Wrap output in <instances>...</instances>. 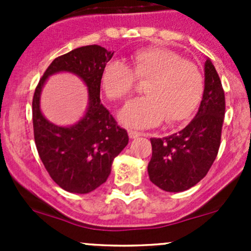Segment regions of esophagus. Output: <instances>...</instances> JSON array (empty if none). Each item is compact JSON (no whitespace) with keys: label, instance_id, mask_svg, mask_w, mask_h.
I'll list each match as a JSON object with an SVG mask.
<instances>
[{"label":"esophagus","instance_id":"1","mask_svg":"<svg viewBox=\"0 0 251 251\" xmlns=\"http://www.w3.org/2000/svg\"><path fill=\"white\" fill-rule=\"evenodd\" d=\"M143 135V133L141 132H137V131H133V130H128V136H130V138H132V140H135V138L140 137V136Z\"/></svg>","mask_w":251,"mask_h":251}]
</instances>
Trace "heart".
I'll return each instance as SVG.
<instances>
[{
	"instance_id": "obj_1",
	"label": "heart",
	"mask_w": 251,
	"mask_h": 251,
	"mask_svg": "<svg viewBox=\"0 0 251 251\" xmlns=\"http://www.w3.org/2000/svg\"><path fill=\"white\" fill-rule=\"evenodd\" d=\"M136 78L147 81L144 97L128 102L120 110L126 126L147 128L187 120L198 108L204 93V76L193 62L164 47H147L130 55V65L114 59L104 65L100 85L111 100H121L135 90Z\"/></svg>"
}]
</instances>
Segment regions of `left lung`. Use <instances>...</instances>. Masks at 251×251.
I'll list each match as a JSON object with an SVG mask.
<instances>
[{
	"label": "left lung",
	"mask_w": 251,
	"mask_h": 251,
	"mask_svg": "<svg viewBox=\"0 0 251 251\" xmlns=\"http://www.w3.org/2000/svg\"><path fill=\"white\" fill-rule=\"evenodd\" d=\"M204 93L197 115L179 132L151 138L148 175L166 192H183L206 176L219 153L224 125L225 92L211 60L204 65Z\"/></svg>",
	"instance_id": "obj_1"
}]
</instances>
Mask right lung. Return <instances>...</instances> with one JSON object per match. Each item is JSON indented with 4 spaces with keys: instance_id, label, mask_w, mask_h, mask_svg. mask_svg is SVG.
Returning <instances> with one entry per match:
<instances>
[{
    "instance_id": "right-lung-1",
    "label": "right lung",
    "mask_w": 251,
    "mask_h": 251,
    "mask_svg": "<svg viewBox=\"0 0 251 251\" xmlns=\"http://www.w3.org/2000/svg\"><path fill=\"white\" fill-rule=\"evenodd\" d=\"M113 54L98 45L75 48L50 63L35 90L32 125L37 151L50 178L70 193H90L104 183L114 158L128 143L125 128L100 103V75ZM62 71L76 75L88 86V110L73 126L50 123L39 109L48 76Z\"/></svg>"
}]
</instances>
